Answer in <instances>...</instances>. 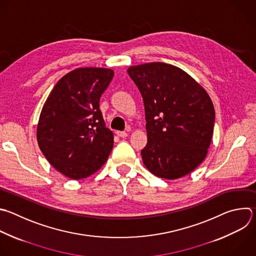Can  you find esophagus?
<instances>
[{
  "label": "esophagus",
  "mask_w": 256,
  "mask_h": 256,
  "mask_svg": "<svg viewBox=\"0 0 256 256\" xmlns=\"http://www.w3.org/2000/svg\"><path fill=\"white\" fill-rule=\"evenodd\" d=\"M116 134H118V136H120V138H126L128 134L126 132H120V130H118V132H116Z\"/></svg>",
  "instance_id": "34e87169"
}]
</instances>
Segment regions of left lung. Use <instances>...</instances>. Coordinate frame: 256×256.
<instances>
[{"label":"left lung","instance_id":"8db88e82","mask_svg":"<svg viewBox=\"0 0 256 256\" xmlns=\"http://www.w3.org/2000/svg\"><path fill=\"white\" fill-rule=\"evenodd\" d=\"M128 73L144 100L148 142L140 154L156 177L188 175L205 158L215 110L204 90L182 69L162 62L132 66Z\"/></svg>","mask_w":256,"mask_h":256}]
</instances>
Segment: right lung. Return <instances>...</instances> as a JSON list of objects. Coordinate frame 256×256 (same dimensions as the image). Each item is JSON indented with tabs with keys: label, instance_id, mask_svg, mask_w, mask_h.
Listing matches in <instances>:
<instances>
[{
	"label": "right lung",
	"instance_id": "right-lung-1",
	"mask_svg": "<svg viewBox=\"0 0 256 256\" xmlns=\"http://www.w3.org/2000/svg\"><path fill=\"white\" fill-rule=\"evenodd\" d=\"M114 77L106 68H77L64 75L49 94L37 126L39 148L67 178H86L106 162L112 132L106 126L100 100Z\"/></svg>",
	"mask_w": 256,
	"mask_h": 256
}]
</instances>
